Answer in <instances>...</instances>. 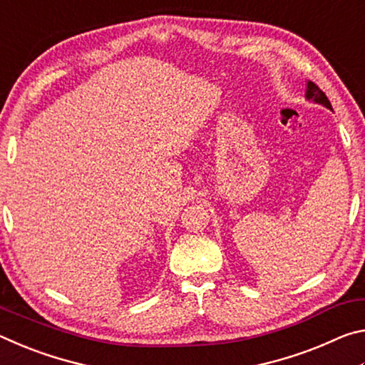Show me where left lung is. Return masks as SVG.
I'll list each match as a JSON object with an SVG mask.
<instances>
[{
  "label": "left lung",
  "instance_id": "left-lung-1",
  "mask_svg": "<svg viewBox=\"0 0 365 365\" xmlns=\"http://www.w3.org/2000/svg\"><path fill=\"white\" fill-rule=\"evenodd\" d=\"M306 96H307V100H314V101L319 103V104H324L325 108L331 109V104H330V101H329V98L325 96L324 91L320 90L319 86H317L316 83H314V82H307Z\"/></svg>",
  "mask_w": 365,
  "mask_h": 365
}]
</instances>
